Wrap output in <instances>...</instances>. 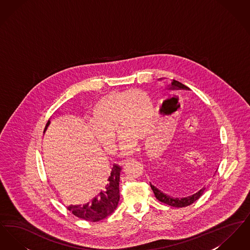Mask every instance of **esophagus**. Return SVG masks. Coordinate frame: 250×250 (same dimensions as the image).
I'll list each match as a JSON object with an SVG mask.
<instances>
[{
    "label": "esophagus",
    "instance_id": "34e87169",
    "mask_svg": "<svg viewBox=\"0 0 250 250\" xmlns=\"http://www.w3.org/2000/svg\"><path fill=\"white\" fill-rule=\"evenodd\" d=\"M129 159H125V160H122V161H120L119 164L121 165V166H124L125 164H126V162L128 161Z\"/></svg>",
    "mask_w": 250,
    "mask_h": 250
}]
</instances>
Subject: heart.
I'll use <instances>...</instances> for the list:
<instances>
[{
    "mask_svg": "<svg viewBox=\"0 0 250 250\" xmlns=\"http://www.w3.org/2000/svg\"><path fill=\"white\" fill-rule=\"evenodd\" d=\"M89 131L105 151L112 152L115 134L120 136L123 154L133 153L139 139H144L154 124V107L150 97L140 90L111 92L101 97L91 112Z\"/></svg>",
    "mask_w": 250,
    "mask_h": 250,
    "instance_id": "heart-1",
    "label": "heart"
}]
</instances>
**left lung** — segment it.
Segmentation results:
<instances>
[{"label": "left lung", "mask_w": 250, "mask_h": 250, "mask_svg": "<svg viewBox=\"0 0 250 250\" xmlns=\"http://www.w3.org/2000/svg\"><path fill=\"white\" fill-rule=\"evenodd\" d=\"M169 89L170 90H175V89L176 90L177 89L178 90L179 89L189 90L188 87H187L186 85L179 83L177 81H174V80L171 82V86L169 87ZM150 186H151V188H152V190H153L154 194H155V198L159 202H163V203H165L167 205H169V206H172V207H186V206L190 205L193 202H195L197 200H199L201 198V196L203 194V191L205 190V188H203L199 192L195 193L194 195L189 196L188 198H183V199L175 198L174 199V198H171V197L167 196L165 193H163L162 191L157 189L155 186H153L152 184H150Z\"/></svg>", "instance_id": "obj_1"}]
</instances>
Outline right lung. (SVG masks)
<instances>
[{
    "label": "right lung",
    "instance_id": "right-lung-1",
    "mask_svg": "<svg viewBox=\"0 0 250 250\" xmlns=\"http://www.w3.org/2000/svg\"><path fill=\"white\" fill-rule=\"evenodd\" d=\"M49 121L46 125L45 130L49 125ZM121 167L114 164L108 174L101 191L91 202L84 204L83 206H68V210L74 215L86 221L97 222L112 214L116 209L120 200L119 182Z\"/></svg>",
    "mask_w": 250,
    "mask_h": 250
}]
</instances>
